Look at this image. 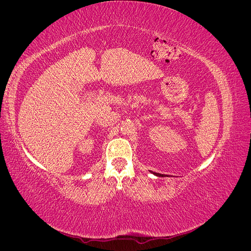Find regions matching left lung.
I'll return each instance as SVG.
<instances>
[{
  "label": "left lung",
  "instance_id": "obj_1",
  "mask_svg": "<svg viewBox=\"0 0 251 251\" xmlns=\"http://www.w3.org/2000/svg\"><path fill=\"white\" fill-rule=\"evenodd\" d=\"M157 176H159V177H163V175L162 174H156Z\"/></svg>",
  "mask_w": 251,
  "mask_h": 251
}]
</instances>
